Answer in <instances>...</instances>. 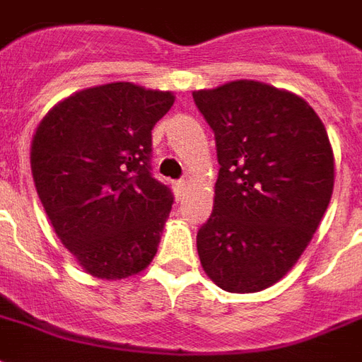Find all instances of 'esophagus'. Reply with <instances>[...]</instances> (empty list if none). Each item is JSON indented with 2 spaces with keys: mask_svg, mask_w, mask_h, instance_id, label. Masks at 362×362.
Listing matches in <instances>:
<instances>
[{
  "mask_svg": "<svg viewBox=\"0 0 362 362\" xmlns=\"http://www.w3.org/2000/svg\"><path fill=\"white\" fill-rule=\"evenodd\" d=\"M188 189V182L186 180H176L174 182V192H176V196L182 197L184 196V192Z\"/></svg>",
  "mask_w": 362,
  "mask_h": 362,
  "instance_id": "1",
  "label": "esophagus"
}]
</instances>
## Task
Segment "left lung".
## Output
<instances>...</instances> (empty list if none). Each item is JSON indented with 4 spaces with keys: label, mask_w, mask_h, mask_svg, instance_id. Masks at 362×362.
<instances>
[{
    "label": "left lung",
    "mask_w": 362,
    "mask_h": 362,
    "mask_svg": "<svg viewBox=\"0 0 362 362\" xmlns=\"http://www.w3.org/2000/svg\"><path fill=\"white\" fill-rule=\"evenodd\" d=\"M194 100L221 165L197 254L217 287L258 293L295 266L332 199L326 127L304 98L259 81L194 90Z\"/></svg>",
    "instance_id": "8db88e82"
}]
</instances>
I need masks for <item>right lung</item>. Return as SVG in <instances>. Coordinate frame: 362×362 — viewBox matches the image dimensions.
I'll use <instances>...</instances> for the list:
<instances>
[{
	"label": "right lung",
	"mask_w": 362,
	"mask_h": 362,
	"mask_svg": "<svg viewBox=\"0 0 362 362\" xmlns=\"http://www.w3.org/2000/svg\"><path fill=\"white\" fill-rule=\"evenodd\" d=\"M174 95L134 83L79 90L52 108L30 145L44 211L98 279H126L157 254L174 197L151 174V129Z\"/></svg>",
	"instance_id": "obj_1"
}]
</instances>
